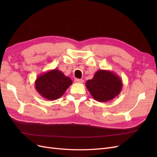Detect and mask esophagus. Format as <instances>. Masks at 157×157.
Wrapping results in <instances>:
<instances>
[{
    "label": "esophagus",
    "mask_w": 157,
    "mask_h": 157,
    "mask_svg": "<svg viewBox=\"0 0 157 157\" xmlns=\"http://www.w3.org/2000/svg\"><path fill=\"white\" fill-rule=\"evenodd\" d=\"M75 82L77 83H83L84 82V80L82 79H78V78H75Z\"/></svg>",
    "instance_id": "1"
}]
</instances>
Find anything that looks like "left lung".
Here are the masks:
<instances>
[{
  "label": "left lung",
  "mask_w": 157,
  "mask_h": 157,
  "mask_svg": "<svg viewBox=\"0 0 157 157\" xmlns=\"http://www.w3.org/2000/svg\"><path fill=\"white\" fill-rule=\"evenodd\" d=\"M122 79L109 70H98L86 86L93 98L98 101L107 102L115 98L122 88Z\"/></svg>",
  "instance_id": "left-lung-1"
}]
</instances>
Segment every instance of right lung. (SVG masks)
Listing matches in <instances>:
<instances>
[{
  "label": "right lung",
  "instance_id": "add662e5",
  "mask_svg": "<svg viewBox=\"0 0 157 157\" xmlns=\"http://www.w3.org/2000/svg\"><path fill=\"white\" fill-rule=\"evenodd\" d=\"M72 83L69 77L55 69L39 75L35 82V87L43 98L56 100L63 96Z\"/></svg>",
  "mask_w": 157,
  "mask_h": 157
}]
</instances>
